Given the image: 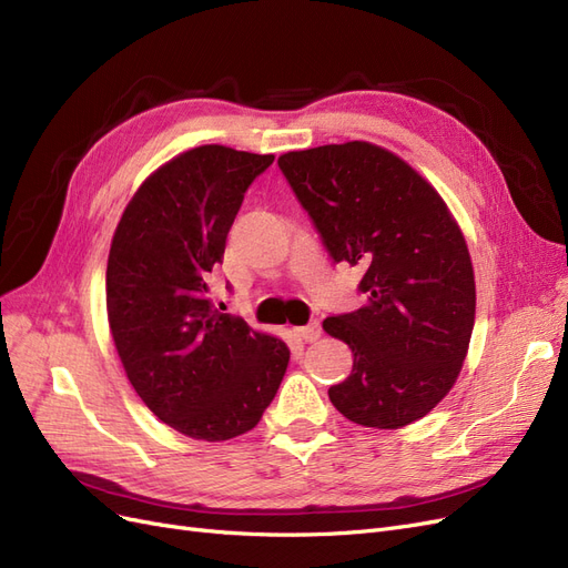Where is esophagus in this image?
<instances>
[{
	"label": "esophagus",
	"instance_id": "1",
	"mask_svg": "<svg viewBox=\"0 0 568 568\" xmlns=\"http://www.w3.org/2000/svg\"><path fill=\"white\" fill-rule=\"evenodd\" d=\"M294 336H298L301 341L313 343V341H317V338L322 336V324L315 320V322L305 324V326H296V329H294Z\"/></svg>",
	"mask_w": 568,
	"mask_h": 568
}]
</instances>
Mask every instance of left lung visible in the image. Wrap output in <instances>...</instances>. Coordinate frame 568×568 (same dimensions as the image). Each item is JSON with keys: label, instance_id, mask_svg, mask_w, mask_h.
<instances>
[{"label": "left lung", "instance_id": "8db88e82", "mask_svg": "<svg viewBox=\"0 0 568 568\" xmlns=\"http://www.w3.org/2000/svg\"><path fill=\"white\" fill-rule=\"evenodd\" d=\"M277 163L334 261L365 270L367 303L322 322L353 351L329 400L372 428L422 419L455 386L476 315L471 255L448 203L369 142L288 151Z\"/></svg>", "mask_w": 568, "mask_h": 568}]
</instances>
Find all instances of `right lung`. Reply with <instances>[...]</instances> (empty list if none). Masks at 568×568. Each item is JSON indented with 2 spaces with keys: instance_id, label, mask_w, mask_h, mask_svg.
<instances>
[{
  "instance_id": "add662e5",
  "label": "right lung",
  "mask_w": 568,
  "mask_h": 568,
  "mask_svg": "<svg viewBox=\"0 0 568 568\" xmlns=\"http://www.w3.org/2000/svg\"><path fill=\"white\" fill-rule=\"evenodd\" d=\"M272 161L222 144L180 153L136 189L111 242L106 313L120 363L153 415L196 440L251 432L288 365L282 338L217 313L209 286L248 184Z\"/></svg>"
}]
</instances>
